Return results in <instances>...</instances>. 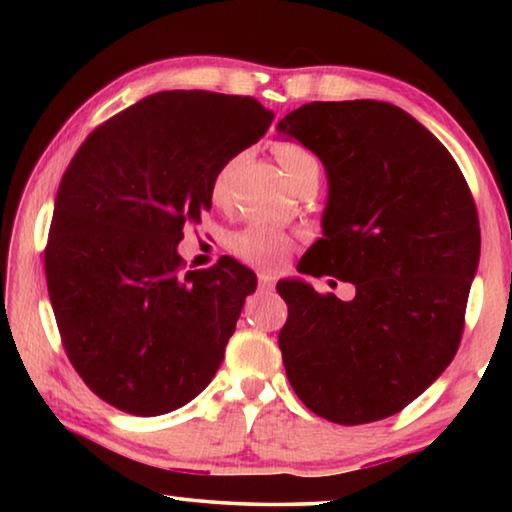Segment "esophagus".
<instances>
[{
    "instance_id": "1",
    "label": "esophagus",
    "mask_w": 512,
    "mask_h": 512,
    "mask_svg": "<svg viewBox=\"0 0 512 512\" xmlns=\"http://www.w3.org/2000/svg\"><path fill=\"white\" fill-rule=\"evenodd\" d=\"M275 287V277L268 273H259V289L262 291H271Z\"/></svg>"
}]
</instances>
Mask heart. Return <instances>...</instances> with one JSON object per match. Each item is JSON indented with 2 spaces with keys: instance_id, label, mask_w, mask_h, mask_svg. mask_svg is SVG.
<instances>
[{
  "instance_id": "heart-1",
  "label": "heart",
  "mask_w": 512,
  "mask_h": 512,
  "mask_svg": "<svg viewBox=\"0 0 512 512\" xmlns=\"http://www.w3.org/2000/svg\"><path fill=\"white\" fill-rule=\"evenodd\" d=\"M275 155H277V160H280L282 169L289 176L291 183L296 178H300L302 173L320 171L316 155L293 142L275 144ZM239 160H241L239 155H235V158L223 162L219 171L214 173L212 201L216 205L228 203L230 192H232V178H235ZM287 248H289V239L284 237L282 232L268 228V225H248L246 230H241L235 237H232V250H235L237 257H241L248 264L262 266V268L280 266L284 255H287Z\"/></svg>"
}]
</instances>
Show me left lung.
<instances>
[{"instance_id": "1", "label": "left lung", "mask_w": 512, "mask_h": 512, "mask_svg": "<svg viewBox=\"0 0 512 512\" xmlns=\"http://www.w3.org/2000/svg\"><path fill=\"white\" fill-rule=\"evenodd\" d=\"M277 131L323 162V239L298 268L352 282L354 298L277 282L293 391L336 424L400 413L452 363L479 266L470 187L443 144L386 101H311Z\"/></svg>"}]
</instances>
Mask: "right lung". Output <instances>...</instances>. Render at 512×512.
<instances>
[{"instance_id":"1","label":"right lung","mask_w":512,"mask_h":512,"mask_svg":"<svg viewBox=\"0 0 512 512\" xmlns=\"http://www.w3.org/2000/svg\"><path fill=\"white\" fill-rule=\"evenodd\" d=\"M271 121L253 97L158 92L69 162L45 248L49 300L72 366L115 409L176 411L219 370L257 277L232 257L180 273L176 246L212 207L214 173Z\"/></svg>"}]
</instances>
